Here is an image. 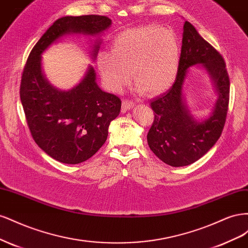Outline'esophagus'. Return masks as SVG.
I'll return each mask as SVG.
<instances>
[{"mask_svg": "<svg viewBox=\"0 0 248 248\" xmlns=\"http://www.w3.org/2000/svg\"><path fill=\"white\" fill-rule=\"evenodd\" d=\"M134 107V102L131 100H123L122 101V109L123 111L130 110Z\"/></svg>", "mask_w": 248, "mask_h": 248, "instance_id": "34e87169", "label": "esophagus"}]
</instances>
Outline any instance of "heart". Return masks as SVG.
Instances as JSON below:
<instances>
[{
	"instance_id": "obj_1",
	"label": "heart",
	"mask_w": 248,
	"mask_h": 248,
	"mask_svg": "<svg viewBox=\"0 0 248 248\" xmlns=\"http://www.w3.org/2000/svg\"><path fill=\"white\" fill-rule=\"evenodd\" d=\"M181 60L177 35L158 25L125 30L110 43V51L101 50L96 65L106 87L119 92L130 80L140 93L159 95L172 86Z\"/></svg>"
}]
</instances>
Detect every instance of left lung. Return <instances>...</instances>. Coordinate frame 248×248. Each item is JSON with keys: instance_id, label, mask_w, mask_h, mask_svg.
<instances>
[{"instance_id": "8db88e82", "label": "left lung", "mask_w": 248, "mask_h": 248, "mask_svg": "<svg viewBox=\"0 0 248 248\" xmlns=\"http://www.w3.org/2000/svg\"><path fill=\"white\" fill-rule=\"evenodd\" d=\"M202 65L212 78L217 95L210 115L197 120L186 107L184 86L189 68ZM230 97V78L221 55L185 21L181 60L174 84L150 103L154 122L147 134L150 149L170 167H185L196 162L211 149L226 123Z\"/></svg>"}]
</instances>
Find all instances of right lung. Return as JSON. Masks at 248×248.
Segmentation results:
<instances>
[{
    "label": "right lung",
    "instance_id": "add662e5",
    "mask_svg": "<svg viewBox=\"0 0 248 248\" xmlns=\"http://www.w3.org/2000/svg\"><path fill=\"white\" fill-rule=\"evenodd\" d=\"M111 25L102 16H64L57 19L35 44L22 72L20 100L35 142L60 162L86 161L106 142L108 126L121 109L118 96L102 91L96 72L88 66L84 78L70 90L52 86L42 71V54L64 36H99ZM100 46L96 39L91 56L95 60Z\"/></svg>",
    "mask_w": 248,
    "mask_h": 248
}]
</instances>
